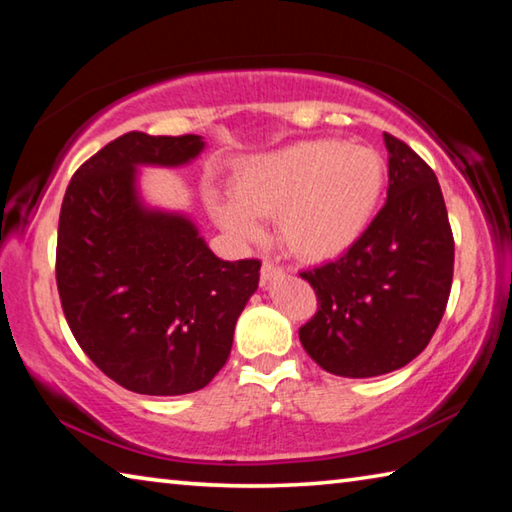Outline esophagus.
Masks as SVG:
<instances>
[{"label":"esophagus","instance_id":"1","mask_svg":"<svg viewBox=\"0 0 512 512\" xmlns=\"http://www.w3.org/2000/svg\"><path fill=\"white\" fill-rule=\"evenodd\" d=\"M282 275V268H277L271 259H264L262 262V282H271L273 277H280Z\"/></svg>","mask_w":512,"mask_h":512}]
</instances>
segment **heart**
<instances>
[{"label": "heart", "mask_w": 512, "mask_h": 512, "mask_svg": "<svg viewBox=\"0 0 512 512\" xmlns=\"http://www.w3.org/2000/svg\"><path fill=\"white\" fill-rule=\"evenodd\" d=\"M386 183L381 155L341 140H311L248 158L232 176V201L214 219L239 241L262 237L257 219H275L277 239L302 262H327L361 239Z\"/></svg>", "instance_id": "obj_1"}]
</instances>
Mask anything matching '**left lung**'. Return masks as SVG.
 <instances>
[{"label": "left lung", "instance_id": "1", "mask_svg": "<svg viewBox=\"0 0 512 512\" xmlns=\"http://www.w3.org/2000/svg\"><path fill=\"white\" fill-rule=\"evenodd\" d=\"M384 142V207L348 253L300 273L318 298L300 343L339 377H377L413 361L452 291L454 237L436 173L397 137L384 133Z\"/></svg>", "mask_w": 512, "mask_h": 512}]
</instances>
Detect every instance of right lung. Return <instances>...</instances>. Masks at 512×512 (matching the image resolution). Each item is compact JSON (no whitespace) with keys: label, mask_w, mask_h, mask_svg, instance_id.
I'll list each match as a JSON object with an SVG mask.
<instances>
[{"label":"right lung","mask_w":512,"mask_h":512,"mask_svg":"<svg viewBox=\"0 0 512 512\" xmlns=\"http://www.w3.org/2000/svg\"><path fill=\"white\" fill-rule=\"evenodd\" d=\"M201 135L126 133L83 162L60 207L56 284L67 325L103 375L142 395L210 384L257 291L259 259L216 257L189 216L142 201L140 167H183Z\"/></svg>","instance_id":"1"}]
</instances>
